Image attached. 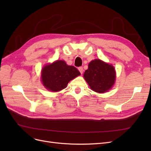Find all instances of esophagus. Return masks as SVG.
<instances>
[{"instance_id": "obj_1", "label": "esophagus", "mask_w": 151, "mask_h": 151, "mask_svg": "<svg viewBox=\"0 0 151 151\" xmlns=\"http://www.w3.org/2000/svg\"><path fill=\"white\" fill-rule=\"evenodd\" d=\"M78 69H79V72H81V74H83V67H80L78 68Z\"/></svg>"}]
</instances>
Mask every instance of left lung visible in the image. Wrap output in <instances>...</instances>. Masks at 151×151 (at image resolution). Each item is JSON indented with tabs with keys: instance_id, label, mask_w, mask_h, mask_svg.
Returning <instances> with one entry per match:
<instances>
[{
	"instance_id": "obj_1",
	"label": "left lung",
	"mask_w": 151,
	"mask_h": 151,
	"mask_svg": "<svg viewBox=\"0 0 151 151\" xmlns=\"http://www.w3.org/2000/svg\"><path fill=\"white\" fill-rule=\"evenodd\" d=\"M83 76L91 89L98 93H103L110 89L115 84L116 72L112 65L95 59L89 63Z\"/></svg>"
}]
</instances>
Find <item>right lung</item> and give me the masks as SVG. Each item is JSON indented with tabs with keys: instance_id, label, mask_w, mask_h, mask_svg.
Instances as JSON below:
<instances>
[{
	"instance_id": "1",
	"label": "right lung",
	"mask_w": 151,
	"mask_h": 151,
	"mask_svg": "<svg viewBox=\"0 0 151 151\" xmlns=\"http://www.w3.org/2000/svg\"><path fill=\"white\" fill-rule=\"evenodd\" d=\"M80 75L75 67L67 65L65 61L57 60L42 68V81L45 88L57 92L65 89L71 80Z\"/></svg>"
}]
</instances>
